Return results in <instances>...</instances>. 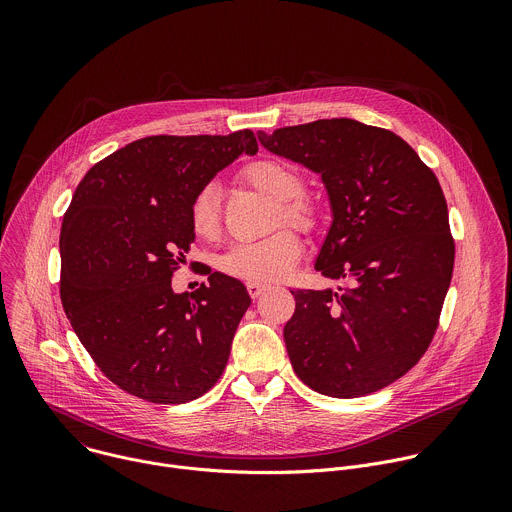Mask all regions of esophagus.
<instances>
[{
	"instance_id": "obj_1",
	"label": "esophagus",
	"mask_w": 512,
	"mask_h": 512,
	"mask_svg": "<svg viewBox=\"0 0 512 512\" xmlns=\"http://www.w3.org/2000/svg\"><path fill=\"white\" fill-rule=\"evenodd\" d=\"M247 289H249V296H251V298H259L261 294H265V291L269 289V285H267V283H255V281H251V283H247Z\"/></svg>"
}]
</instances>
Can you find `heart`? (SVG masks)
<instances>
[{
  "label": "heart",
  "mask_w": 512,
  "mask_h": 512,
  "mask_svg": "<svg viewBox=\"0 0 512 512\" xmlns=\"http://www.w3.org/2000/svg\"><path fill=\"white\" fill-rule=\"evenodd\" d=\"M243 176L253 188L275 200V227L287 225L304 233H312L318 227V206L304 196L306 182L294 166L275 158H263L249 164ZM188 221L198 239H216L221 231V192L214 184H206L194 194ZM302 251L300 237L294 231L283 229L257 243L233 245L221 257L218 267L223 273L243 281H277L298 265Z\"/></svg>",
  "instance_id": "obj_1"
}]
</instances>
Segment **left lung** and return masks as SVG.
Masks as SVG:
<instances>
[{
	"mask_svg": "<svg viewBox=\"0 0 512 512\" xmlns=\"http://www.w3.org/2000/svg\"><path fill=\"white\" fill-rule=\"evenodd\" d=\"M257 135L322 174L334 218L316 269L352 279L338 294L291 291V367L328 397L375 393L415 367L440 324L456 253L442 186L405 139L354 119Z\"/></svg>",
	"mask_w": 512,
	"mask_h": 512,
	"instance_id": "8db88e82",
	"label": "left lung"
}]
</instances>
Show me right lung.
<instances>
[{"label": "right lung", "mask_w": 512, "mask_h": 512, "mask_svg": "<svg viewBox=\"0 0 512 512\" xmlns=\"http://www.w3.org/2000/svg\"><path fill=\"white\" fill-rule=\"evenodd\" d=\"M251 129L231 135H152L97 162L60 229V300L101 373L143 401L188 403L221 379L247 287L208 273L192 294L172 275L194 241V194L243 152Z\"/></svg>", "instance_id": "obj_1"}]
</instances>
